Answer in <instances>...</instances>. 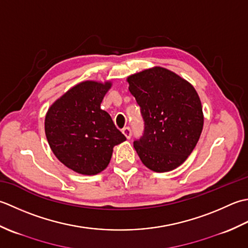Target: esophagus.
<instances>
[{
  "instance_id": "obj_1",
  "label": "esophagus",
  "mask_w": 248,
  "mask_h": 248,
  "mask_svg": "<svg viewBox=\"0 0 248 248\" xmlns=\"http://www.w3.org/2000/svg\"><path fill=\"white\" fill-rule=\"evenodd\" d=\"M122 133L124 134V136L127 139H130V137H131V129L129 128V127H124L123 129H122Z\"/></svg>"
}]
</instances>
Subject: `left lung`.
Listing matches in <instances>:
<instances>
[{
  "mask_svg": "<svg viewBox=\"0 0 248 248\" xmlns=\"http://www.w3.org/2000/svg\"><path fill=\"white\" fill-rule=\"evenodd\" d=\"M139 105L144 130L134 148L155 172L178 168L193 152L203 127V113L193 85L171 70L153 67L127 78Z\"/></svg>",
  "mask_w": 248,
  "mask_h": 248,
  "instance_id": "obj_1",
  "label": "left lung"
}]
</instances>
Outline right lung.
I'll list each match as a JSON object with an SVG mask.
<instances>
[{"mask_svg": "<svg viewBox=\"0 0 248 248\" xmlns=\"http://www.w3.org/2000/svg\"><path fill=\"white\" fill-rule=\"evenodd\" d=\"M111 82L83 81L51 105L45 133L57 158L75 172L93 175L107 168L113 146L126 140L100 109Z\"/></svg>", "mask_w": 248, "mask_h": 248, "instance_id": "1", "label": "right lung"}]
</instances>
